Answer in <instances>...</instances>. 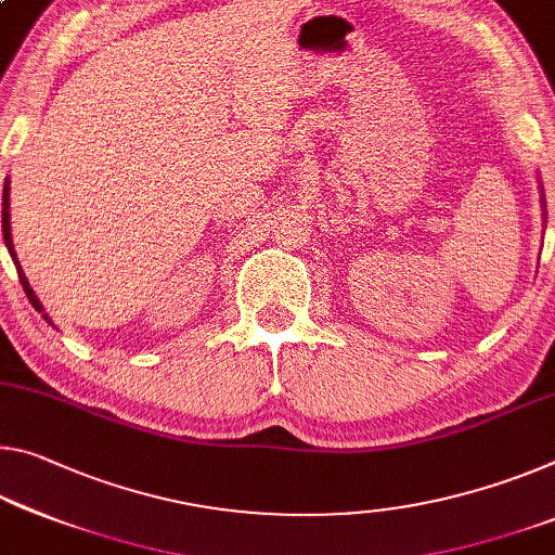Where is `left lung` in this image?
<instances>
[{"label": "left lung", "mask_w": 555, "mask_h": 555, "mask_svg": "<svg viewBox=\"0 0 555 555\" xmlns=\"http://www.w3.org/2000/svg\"><path fill=\"white\" fill-rule=\"evenodd\" d=\"M541 202H543V199H541ZM543 207H546V202H543Z\"/></svg>", "instance_id": "1"}]
</instances>
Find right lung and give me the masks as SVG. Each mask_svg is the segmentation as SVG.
I'll return each instance as SVG.
<instances>
[{
	"mask_svg": "<svg viewBox=\"0 0 555 555\" xmlns=\"http://www.w3.org/2000/svg\"><path fill=\"white\" fill-rule=\"evenodd\" d=\"M2 234H4L7 249H9V254H12V259H14V263H16V271H20V281H22V286H24V292H26V298H29V304L34 306V309H37L39 313H43V306L39 304V298H37V294H34V288L29 286V281H26L24 271H22V267H20V259H16L14 244H12V227H9V182H7L4 195H2ZM43 319L49 321V315L43 313ZM49 323H51V321H49Z\"/></svg>",
	"mask_w": 555,
	"mask_h": 555,
	"instance_id": "1",
	"label": "right lung"
}]
</instances>
